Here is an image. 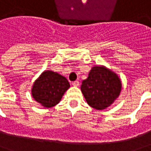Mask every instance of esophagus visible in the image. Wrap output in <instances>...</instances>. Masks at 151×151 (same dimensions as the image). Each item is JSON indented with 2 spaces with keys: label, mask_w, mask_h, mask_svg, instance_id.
Masks as SVG:
<instances>
[{
  "label": "esophagus",
  "mask_w": 151,
  "mask_h": 151,
  "mask_svg": "<svg viewBox=\"0 0 151 151\" xmlns=\"http://www.w3.org/2000/svg\"><path fill=\"white\" fill-rule=\"evenodd\" d=\"M72 85H73V86L78 87V86H79V85H80V82H79L78 81H73V82L72 83Z\"/></svg>",
  "instance_id": "esophagus-1"
}]
</instances>
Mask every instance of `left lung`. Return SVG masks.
<instances>
[{"label": "left lung", "mask_w": 151, "mask_h": 151, "mask_svg": "<svg viewBox=\"0 0 151 151\" xmlns=\"http://www.w3.org/2000/svg\"><path fill=\"white\" fill-rule=\"evenodd\" d=\"M81 89L90 106L103 110L119 96L122 82L116 73L105 66H93Z\"/></svg>", "instance_id": "obj_1"}]
</instances>
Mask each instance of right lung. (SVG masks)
Masks as SVG:
<instances>
[{
  "label": "right lung",
  "mask_w": 151,
  "mask_h": 151,
  "mask_svg": "<svg viewBox=\"0 0 151 151\" xmlns=\"http://www.w3.org/2000/svg\"><path fill=\"white\" fill-rule=\"evenodd\" d=\"M69 88L70 83L65 77L56 72L45 70L34 83L32 96L45 107H52L59 103Z\"/></svg>",
  "instance_id": "right-lung-1"
}]
</instances>
